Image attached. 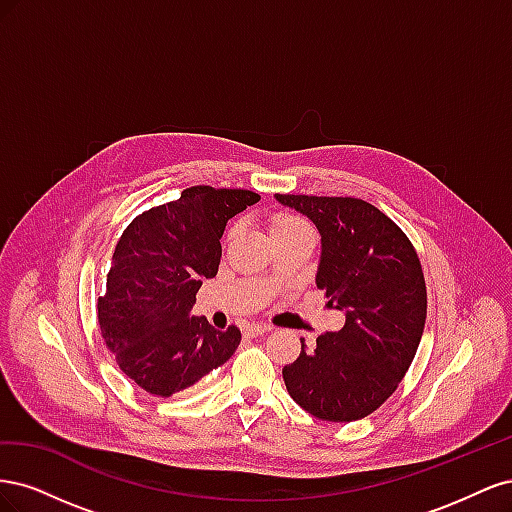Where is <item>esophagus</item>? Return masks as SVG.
<instances>
[{"label": "esophagus", "mask_w": 512, "mask_h": 512, "mask_svg": "<svg viewBox=\"0 0 512 512\" xmlns=\"http://www.w3.org/2000/svg\"><path fill=\"white\" fill-rule=\"evenodd\" d=\"M269 331L271 329L265 327V324H247V327H245V335L247 337H258V335H265Z\"/></svg>", "instance_id": "esophagus-1"}]
</instances>
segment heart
Instances as JSON below:
<instances>
[{
	"label": "heart",
	"mask_w": 512,
	"mask_h": 512,
	"mask_svg": "<svg viewBox=\"0 0 512 512\" xmlns=\"http://www.w3.org/2000/svg\"><path fill=\"white\" fill-rule=\"evenodd\" d=\"M305 228H309L305 220H301L299 215H292V213H275L269 222L271 237L286 235V232H294V230H305Z\"/></svg>",
	"instance_id": "1"
}]
</instances>
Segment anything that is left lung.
Segmentation results:
<instances>
[{"label":"left lung","mask_w":512,"mask_h":512,"mask_svg":"<svg viewBox=\"0 0 512 512\" xmlns=\"http://www.w3.org/2000/svg\"><path fill=\"white\" fill-rule=\"evenodd\" d=\"M320 232L316 286L344 312L282 376L290 397L322 421L350 423L393 395L421 344L427 290L421 262L401 228L359 198L275 194Z\"/></svg>","instance_id":"obj_1"}]
</instances>
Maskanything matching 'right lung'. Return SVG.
Instances as JSON below:
<instances>
[{"mask_svg": "<svg viewBox=\"0 0 512 512\" xmlns=\"http://www.w3.org/2000/svg\"><path fill=\"white\" fill-rule=\"evenodd\" d=\"M258 200L250 190L194 185L123 230L98 322L123 374L147 393L175 395L235 354L241 331L213 329L192 307L203 280L218 275L226 222Z\"/></svg>", "mask_w": 512, "mask_h": 512, "instance_id": "obj_1", "label": "right lung"}]
</instances>
